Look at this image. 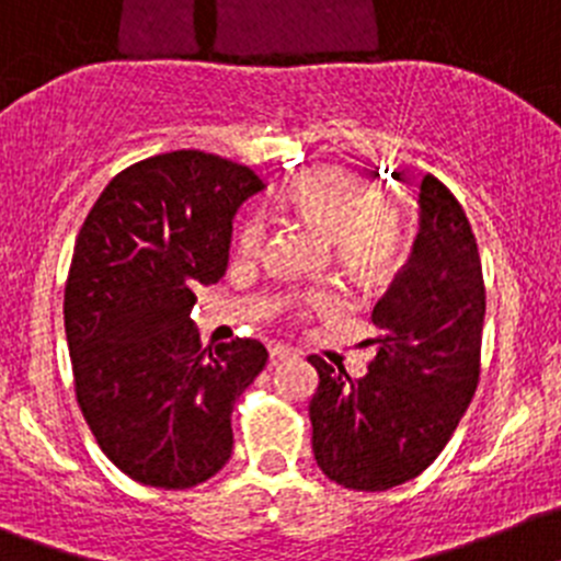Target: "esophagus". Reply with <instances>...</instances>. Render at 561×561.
Masks as SVG:
<instances>
[{"label": "esophagus", "instance_id": "34e87169", "mask_svg": "<svg viewBox=\"0 0 561 561\" xmlns=\"http://www.w3.org/2000/svg\"><path fill=\"white\" fill-rule=\"evenodd\" d=\"M299 352L293 350V346H285V343H274L271 346V363H279V360H287V357H296Z\"/></svg>", "mask_w": 561, "mask_h": 561}]
</instances>
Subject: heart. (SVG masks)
Returning <instances> with one entry per match:
<instances>
[{
  "instance_id": "b5f03b06",
  "label": "heart",
  "mask_w": 561,
  "mask_h": 561,
  "mask_svg": "<svg viewBox=\"0 0 561 561\" xmlns=\"http://www.w3.org/2000/svg\"><path fill=\"white\" fill-rule=\"evenodd\" d=\"M287 204L307 226L332 240V249L352 271L375 274L391 265L402 243L400 211L377 195L363 175L346 168H318L301 173L287 190ZM265 237V218L251 215L240 231V245L254 251ZM312 296V305H327Z\"/></svg>"
}]
</instances>
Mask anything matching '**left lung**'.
Segmentation results:
<instances>
[{
	"mask_svg": "<svg viewBox=\"0 0 561 561\" xmlns=\"http://www.w3.org/2000/svg\"><path fill=\"white\" fill-rule=\"evenodd\" d=\"M486 316L481 256L461 204L433 175L419 186V234L371 321L363 377L312 355V453L330 481L382 492L416 478L450 442L478 386Z\"/></svg>",
	"mask_w": 561,
	"mask_h": 561,
	"instance_id": "1",
	"label": "left lung"
}]
</instances>
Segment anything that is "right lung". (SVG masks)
I'll return each mask as SVG.
<instances>
[{
  "mask_svg": "<svg viewBox=\"0 0 561 561\" xmlns=\"http://www.w3.org/2000/svg\"><path fill=\"white\" fill-rule=\"evenodd\" d=\"M262 190L243 164L173 150L123 170L78 234L64 293L78 405L145 486H198L231 456V408L268 352L254 337L201 350L193 307L224 276L237 209Z\"/></svg>",
  "mask_w": 561,
  "mask_h": 561,
  "instance_id": "1",
  "label": "right lung"
}]
</instances>
